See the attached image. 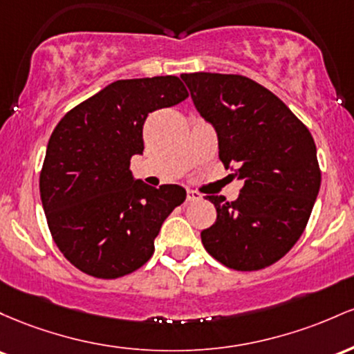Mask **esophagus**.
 Wrapping results in <instances>:
<instances>
[{
	"instance_id": "esophagus-1",
	"label": "esophagus",
	"mask_w": 354,
	"mask_h": 354,
	"mask_svg": "<svg viewBox=\"0 0 354 354\" xmlns=\"http://www.w3.org/2000/svg\"><path fill=\"white\" fill-rule=\"evenodd\" d=\"M202 196L198 192H196V190H192V189H189L187 190V202H194V201H198V198H201Z\"/></svg>"
}]
</instances>
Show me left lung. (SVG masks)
<instances>
[{
	"mask_svg": "<svg viewBox=\"0 0 354 354\" xmlns=\"http://www.w3.org/2000/svg\"><path fill=\"white\" fill-rule=\"evenodd\" d=\"M197 112L212 124L219 158L244 182L239 197L209 196L217 219L201 232L214 259L259 271L286 256L304 232L319 192L316 145L283 100L242 75L184 73Z\"/></svg>",
	"mask_w": 354,
	"mask_h": 354,
	"instance_id": "1",
	"label": "left lung"
}]
</instances>
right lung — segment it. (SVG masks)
<instances>
[{
  "label": "right lung",
  "instance_id": "1",
  "mask_svg": "<svg viewBox=\"0 0 354 354\" xmlns=\"http://www.w3.org/2000/svg\"><path fill=\"white\" fill-rule=\"evenodd\" d=\"M187 97L172 75L117 80L55 127L39 196L55 244L82 272L117 279L152 257L158 230L187 194L176 184L156 189L135 180L130 158L144 152L149 113Z\"/></svg>",
  "mask_w": 354,
  "mask_h": 354
}]
</instances>
